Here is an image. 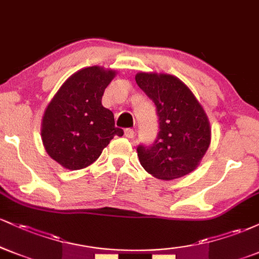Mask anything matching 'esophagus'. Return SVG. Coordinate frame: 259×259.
Here are the masks:
<instances>
[{
  "instance_id": "34e87169",
  "label": "esophagus",
  "mask_w": 259,
  "mask_h": 259,
  "mask_svg": "<svg viewBox=\"0 0 259 259\" xmlns=\"http://www.w3.org/2000/svg\"><path fill=\"white\" fill-rule=\"evenodd\" d=\"M124 135H125L126 138L133 139L134 136H135V132H134L133 129H125V130H124Z\"/></svg>"
}]
</instances>
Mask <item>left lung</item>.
Wrapping results in <instances>:
<instances>
[{"label":"left lung","mask_w":259,"mask_h":259,"mask_svg":"<svg viewBox=\"0 0 259 259\" xmlns=\"http://www.w3.org/2000/svg\"><path fill=\"white\" fill-rule=\"evenodd\" d=\"M136 84L156 105L159 132L150 146L139 145L145 170L157 179L173 180L191 173L210 144L209 120L195 95L170 74L138 73Z\"/></svg>","instance_id":"8db88e82"}]
</instances>
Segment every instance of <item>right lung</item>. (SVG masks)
Wrapping results in <instances>:
<instances>
[{"mask_svg":"<svg viewBox=\"0 0 259 259\" xmlns=\"http://www.w3.org/2000/svg\"><path fill=\"white\" fill-rule=\"evenodd\" d=\"M114 76V70L99 65L80 69L47 106L41 139L49 156L65 169L89 167L115 135L123 136L112 111L102 106L103 92Z\"/></svg>","mask_w":259,"mask_h":259,"instance_id":"add662e5","label":"right lung"}]
</instances>
